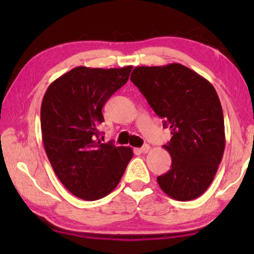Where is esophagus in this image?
Here are the masks:
<instances>
[{"label": "esophagus", "instance_id": "obj_1", "mask_svg": "<svg viewBox=\"0 0 254 254\" xmlns=\"http://www.w3.org/2000/svg\"><path fill=\"white\" fill-rule=\"evenodd\" d=\"M149 150H150V145H148V144H144L142 148H140V149H139V151H140V152H142V153H147V152H149Z\"/></svg>", "mask_w": 254, "mask_h": 254}]
</instances>
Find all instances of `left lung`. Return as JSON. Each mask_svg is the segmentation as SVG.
Masks as SVG:
<instances>
[{
  "mask_svg": "<svg viewBox=\"0 0 254 254\" xmlns=\"http://www.w3.org/2000/svg\"><path fill=\"white\" fill-rule=\"evenodd\" d=\"M134 84L149 105L171 128L163 145L171 156V169L157 177L171 198L195 199L209 187L225 148L223 110L213 85L180 64L135 67Z\"/></svg>",
  "mask_w": 254,
  "mask_h": 254,
  "instance_id": "left-lung-1",
  "label": "left lung"
}]
</instances>
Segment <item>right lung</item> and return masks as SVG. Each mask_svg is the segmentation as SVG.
Returning a JSON list of instances; mask_svg holds the SVG:
<instances>
[{"label": "right lung", "mask_w": 254, "mask_h": 254, "mask_svg": "<svg viewBox=\"0 0 254 254\" xmlns=\"http://www.w3.org/2000/svg\"><path fill=\"white\" fill-rule=\"evenodd\" d=\"M132 66L72 68L49 85L41 104V133L51 167L72 195L101 199L118 186L130 147L102 143V109L127 83Z\"/></svg>", "instance_id": "1"}]
</instances>
